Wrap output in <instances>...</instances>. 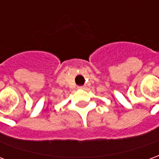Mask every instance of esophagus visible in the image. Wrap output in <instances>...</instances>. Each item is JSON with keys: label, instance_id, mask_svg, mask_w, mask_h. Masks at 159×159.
I'll use <instances>...</instances> for the list:
<instances>
[{"label": "esophagus", "instance_id": "1", "mask_svg": "<svg viewBox=\"0 0 159 159\" xmlns=\"http://www.w3.org/2000/svg\"><path fill=\"white\" fill-rule=\"evenodd\" d=\"M78 89H84V86H79L78 87Z\"/></svg>", "mask_w": 159, "mask_h": 159}]
</instances>
